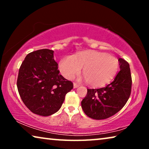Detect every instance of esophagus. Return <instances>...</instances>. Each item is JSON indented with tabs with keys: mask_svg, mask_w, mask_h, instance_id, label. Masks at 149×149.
Instances as JSON below:
<instances>
[{
	"mask_svg": "<svg viewBox=\"0 0 149 149\" xmlns=\"http://www.w3.org/2000/svg\"><path fill=\"white\" fill-rule=\"evenodd\" d=\"M79 86V85L77 84V83H74V84H73V87H74V88H77Z\"/></svg>",
	"mask_w": 149,
	"mask_h": 149,
	"instance_id": "34e87169",
	"label": "esophagus"
}]
</instances>
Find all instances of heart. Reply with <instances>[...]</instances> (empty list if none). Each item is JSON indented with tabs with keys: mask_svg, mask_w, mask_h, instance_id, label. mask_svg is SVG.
<instances>
[{
	"mask_svg": "<svg viewBox=\"0 0 149 149\" xmlns=\"http://www.w3.org/2000/svg\"><path fill=\"white\" fill-rule=\"evenodd\" d=\"M119 67L115 57L97 51H87L75 55L66 56L59 63V68L65 78L72 79L81 72L89 85L103 86L110 82Z\"/></svg>",
	"mask_w": 149,
	"mask_h": 149,
	"instance_id": "obj_1",
	"label": "heart"
}]
</instances>
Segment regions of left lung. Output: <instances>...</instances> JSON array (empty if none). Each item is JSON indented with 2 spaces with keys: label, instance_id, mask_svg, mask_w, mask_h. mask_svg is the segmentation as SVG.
I'll return each instance as SVG.
<instances>
[{
  "label": "left lung",
  "instance_id": "left-lung-1",
  "mask_svg": "<svg viewBox=\"0 0 149 149\" xmlns=\"http://www.w3.org/2000/svg\"><path fill=\"white\" fill-rule=\"evenodd\" d=\"M119 62L120 70L113 82L102 88L87 89L81 107L91 119H105L115 115L129 99L132 83L130 65L122 58Z\"/></svg>",
  "mask_w": 149,
  "mask_h": 149
}]
</instances>
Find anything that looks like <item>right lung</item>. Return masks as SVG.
I'll use <instances>...</instances> for the list:
<instances>
[{
	"label": "right lung",
	"instance_id": "1",
	"mask_svg": "<svg viewBox=\"0 0 149 149\" xmlns=\"http://www.w3.org/2000/svg\"><path fill=\"white\" fill-rule=\"evenodd\" d=\"M54 52L43 49L28 54L20 66L17 81L24 104L33 113L44 117L58 112L65 95L73 88L72 83L60 74Z\"/></svg>",
	"mask_w": 149,
	"mask_h": 149
}]
</instances>
